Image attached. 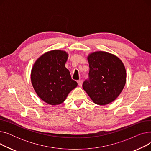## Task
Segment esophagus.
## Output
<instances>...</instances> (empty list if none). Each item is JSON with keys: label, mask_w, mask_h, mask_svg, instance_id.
Listing matches in <instances>:
<instances>
[{"label": "esophagus", "mask_w": 151, "mask_h": 151, "mask_svg": "<svg viewBox=\"0 0 151 151\" xmlns=\"http://www.w3.org/2000/svg\"><path fill=\"white\" fill-rule=\"evenodd\" d=\"M78 86L80 87H81L82 86V84H83V80H79L78 81Z\"/></svg>", "instance_id": "esophagus-1"}]
</instances>
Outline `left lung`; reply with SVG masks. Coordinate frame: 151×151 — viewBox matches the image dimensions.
<instances>
[{
  "mask_svg": "<svg viewBox=\"0 0 151 151\" xmlns=\"http://www.w3.org/2000/svg\"><path fill=\"white\" fill-rule=\"evenodd\" d=\"M89 65V80L83 89L95 104L103 106L115 100L126 83L127 73L122 61L114 54L96 51L87 58Z\"/></svg>",
  "mask_w": 151,
  "mask_h": 151,
  "instance_id": "left-lung-1",
  "label": "left lung"
}]
</instances>
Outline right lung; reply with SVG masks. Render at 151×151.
Instances as JSON below:
<instances>
[{
	"label": "right lung",
	"mask_w": 151,
	"mask_h": 151,
	"mask_svg": "<svg viewBox=\"0 0 151 151\" xmlns=\"http://www.w3.org/2000/svg\"><path fill=\"white\" fill-rule=\"evenodd\" d=\"M68 57L65 51L51 50L40 56L32 68V84L37 96L47 104H61L78 86L65 67Z\"/></svg>",
	"instance_id": "obj_1"
}]
</instances>
